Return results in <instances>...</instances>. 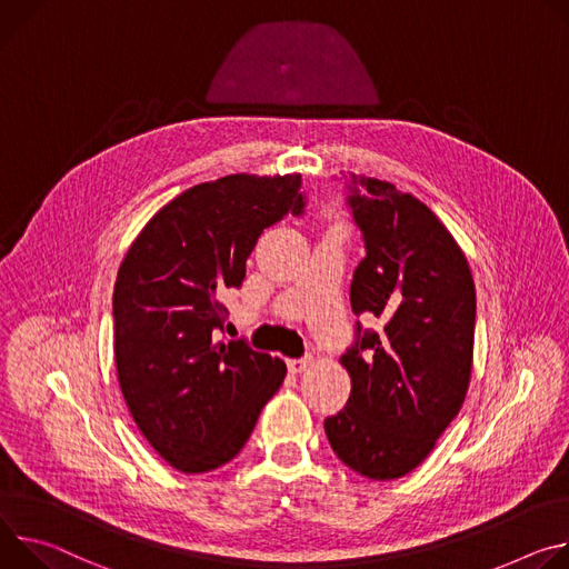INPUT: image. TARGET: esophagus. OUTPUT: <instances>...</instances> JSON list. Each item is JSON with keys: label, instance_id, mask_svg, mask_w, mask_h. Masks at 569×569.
<instances>
[{"label": "esophagus", "instance_id": "obj_1", "mask_svg": "<svg viewBox=\"0 0 569 569\" xmlns=\"http://www.w3.org/2000/svg\"><path fill=\"white\" fill-rule=\"evenodd\" d=\"M311 357H300V359H289L287 361V368H289V372H305L309 366H311Z\"/></svg>", "mask_w": 569, "mask_h": 569}]
</instances>
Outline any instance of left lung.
Wrapping results in <instances>:
<instances>
[{"mask_svg":"<svg viewBox=\"0 0 569 569\" xmlns=\"http://www.w3.org/2000/svg\"><path fill=\"white\" fill-rule=\"evenodd\" d=\"M348 192L366 246L350 305L385 326L372 332L357 323L355 346L341 357L352 391L326 418V433L350 470L389 481L418 468L463 407L477 296L463 250L425 203L355 173Z\"/></svg>","mask_w":569,"mask_h":569,"instance_id":"8db88e82","label":"left lung"}]
</instances>
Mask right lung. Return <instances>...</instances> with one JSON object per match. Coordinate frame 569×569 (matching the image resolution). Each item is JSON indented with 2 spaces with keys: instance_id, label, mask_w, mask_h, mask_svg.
<instances>
[{
  "instance_id": "add662e5",
  "label": "right lung",
  "mask_w": 569,
  "mask_h": 569,
  "mask_svg": "<svg viewBox=\"0 0 569 569\" xmlns=\"http://www.w3.org/2000/svg\"><path fill=\"white\" fill-rule=\"evenodd\" d=\"M300 173L189 187L142 228L117 271L114 363L151 448L180 472L232 461L280 389L282 359L219 339L264 228L302 203Z\"/></svg>"
}]
</instances>
